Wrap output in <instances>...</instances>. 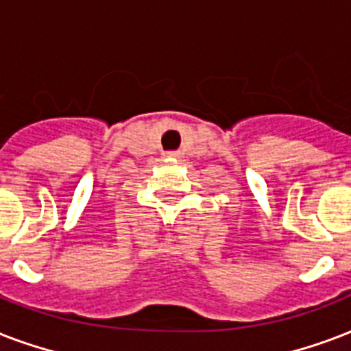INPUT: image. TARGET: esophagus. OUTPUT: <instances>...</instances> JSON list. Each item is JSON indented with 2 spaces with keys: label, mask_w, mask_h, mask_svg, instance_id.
<instances>
[{
  "label": "esophagus",
  "mask_w": 351,
  "mask_h": 351,
  "mask_svg": "<svg viewBox=\"0 0 351 351\" xmlns=\"http://www.w3.org/2000/svg\"><path fill=\"white\" fill-rule=\"evenodd\" d=\"M168 156H170V157H176V154H173V152H170V154H168Z\"/></svg>",
  "instance_id": "34e87169"
}]
</instances>
